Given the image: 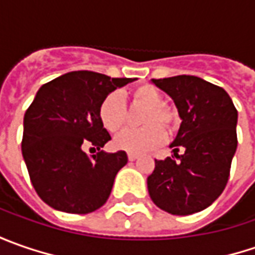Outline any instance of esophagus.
<instances>
[{
	"label": "esophagus",
	"instance_id": "34e87169",
	"mask_svg": "<svg viewBox=\"0 0 255 255\" xmlns=\"http://www.w3.org/2000/svg\"><path fill=\"white\" fill-rule=\"evenodd\" d=\"M128 159L133 162V160H136V159H139V154H136V153H128Z\"/></svg>",
	"mask_w": 255,
	"mask_h": 255
}]
</instances>
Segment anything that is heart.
Returning <instances> with one entry per match:
<instances>
[{
    "mask_svg": "<svg viewBox=\"0 0 255 255\" xmlns=\"http://www.w3.org/2000/svg\"><path fill=\"white\" fill-rule=\"evenodd\" d=\"M133 106L146 108L142 113L140 129H126L116 136L115 146L129 153H144L162 144L166 139L163 128L171 129L177 122V112L163 102L162 92L153 85H139L129 92ZM99 121L111 133L119 132L126 123V108L119 92L109 93L99 106Z\"/></svg>",
    "mask_w": 255,
    "mask_h": 255,
    "instance_id": "b5f03b06",
    "label": "heart"
}]
</instances>
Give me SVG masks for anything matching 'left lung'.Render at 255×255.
<instances>
[{"label":"left lung","instance_id":"left-lung-1","mask_svg":"<svg viewBox=\"0 0 255 255\" xmlns=\"http://www.w3.org/2000/svg\"><path fill=\"white\" fill-rule=\"evenodd\" d=\"M152 82L174 101L181 125L170 144L174 154L154 160L149 194L159 209L189 216L209 207L229 181L237 149V109L223 88L197 76Z\"/></svg>","mask_w":255,"mask_h":255}]
</instances>
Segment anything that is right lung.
<instances>
[{
	"label": "right lung",
	"mask_w": 255,
	"mask_h": 255,
	"mask_svg": "<svg viewBox=\"0 0 255 255\" xmlns=\"http://www.w3.org/2000/svg\"><path fill=\"white\" fill-rule=\"evenodd\" d=\"M132 78L75 71L42 85L24 116L22 156L35 191L52 209L88 214L109 199L123 150H101L111 134L99 121V106ZM85 145L98 150L89 156Z\"/></svg>",
	"instance_id": "add662e5"
}]
</instances>
